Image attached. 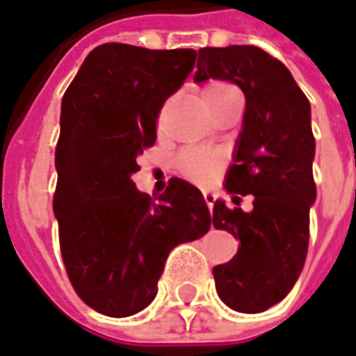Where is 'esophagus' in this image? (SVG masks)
Returning a JSON list of instances; mask_svg holds the SVG:
<instances>
[{"label":"esophagus","instance_id":"34e87169","mask_svg":"<svg viewBox=\"0 0 356 356\" xmlns=\"http://www.w3.org/2000/svg\"><path fill=\"white\" fill-rule=\"evenodd\" d=\"M203 200H205V203H207V207H213V202H215V197L211 195L209 192H203Z\"/></svg>","mask_w":356,"mask_h":356}]
</instances>
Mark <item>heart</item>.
<instances>
[{
  "instance_id": "b5f03b06",
  "label": "heart",
  "mask_w": 356,
  "mask_h": 356,
  "mask_svg": "<svg viewBox=\"0 0 356 356\" xmlns=\"http://www.w3.org/2000/svg\"><path fill=\"white\" fill-rule=\"evenodd\" d=\"M234 92H238V90L234 89L230 83L213 81V83L205 85L202 89V100L213 114ZM178 163H180V168L188 178H192L195 182H207L215 176L217 168L220 166V154L213 153V151H205V149H186V151L180 153Z\"/></svg>"
}]
</instances>
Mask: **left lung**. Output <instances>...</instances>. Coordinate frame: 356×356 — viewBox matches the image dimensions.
<instances>
[{
  "instance_id": "1",
  "label": "left lung",
  "mask_w": 356,
  "mask_h": 356,
  "mask_svg": "<svg viewBox=\"0 0 356 356\" xmlns=\"http://www.w3.org/2000/svg\"><path fill=\"white\" fill-rule=\"evenodd\" d=\"M195 83L225 79L246 97L244 127L225 188L232 202L254 195V209L215 202L213 227L240 240L229 264L213 267L220 300L232 310L264 312L281 302L305 267L316 151L310 102L285 63L257 46L202 48Z\"/></svg>"
}]
</instances>
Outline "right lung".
<instances>
[{
    "instance_id": "right-lung-1",
    "label": "right lung",
    "mask_w": 356,
    "mask_h": 356,
    "mask_svg": "<svg viewBox=\"0 0 356 356\" xmlns=\"http://www.w3.org/2000/svg\"><path fill=\"white\" fill-rule=\"evenodd\" d=\"M190 48L149 50L100 44L61 99L54 215L75 293L92 310L126 318L153 302L164 261L202 238L211 215L202 192L170 178L141 193L131 174L156 141V118L195 65Z\"/></svg>"
}]
</instances>
